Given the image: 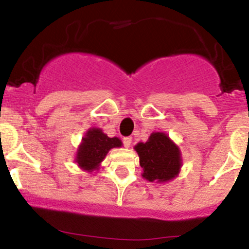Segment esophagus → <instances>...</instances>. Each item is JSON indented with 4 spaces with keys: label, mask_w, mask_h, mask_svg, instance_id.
I'll return each instance as SVG.
<instances>
[{
    "label": "esophagus",
    "mask_w": 249,
    "mask_h": 249,
    "mask_svg": "<svg viewBox=\"0 0 249 249\" xmlns=\"http://www.w3.org/2000/svg\"><path fill=\"white\" fill-rule=\"evenodd\" d=\"M131 141H132V139L130 136L124 137V139H123V143H124L125 147H130V144H131Z\"/></svg>",
    "instance_id": "34e87169"
}]
</instances>
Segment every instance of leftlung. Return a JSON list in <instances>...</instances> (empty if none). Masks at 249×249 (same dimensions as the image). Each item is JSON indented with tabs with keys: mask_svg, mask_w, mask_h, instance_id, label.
<instances>
[{
	"mask_svg": "<svg viewBox=\"0 0 249 249\" xmlns=\"http://www.w3.org/2000/svg\"><path fill=\"white\" fill-rule=\"evenodd\" d=\"M135 149L139 153L140 165L146 180L163 182L175 178L181 166L178 148L163 132H154L146 143L140 142Z\"/></svg>",
	"mask_w": 249,
	"mask_h": 249,
	"instance_id": "8db88e82",
	"label": "left lung"
}]
</instances>
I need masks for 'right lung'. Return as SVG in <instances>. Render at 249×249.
Returning a JSON list of instances; mask_svg holds the SVG:
<instances>
[{"mask_svg":"<svg viewBox=\"0 0 249 249\" xmlns=\"http://www.w3.org/2000/svg\"><path fill=\"white\" fill-rule=\"evenodd\" d=\"M120 146L122 141L118 137H108L102 130L91 129L83 139V143L76 154V161L81 168L92 170L105 159L110 148Z\"/></svg>","mask_w":249,"mask_h":249,"instance_id":"right-lung-1","label":"right lung"}]
</instances>
